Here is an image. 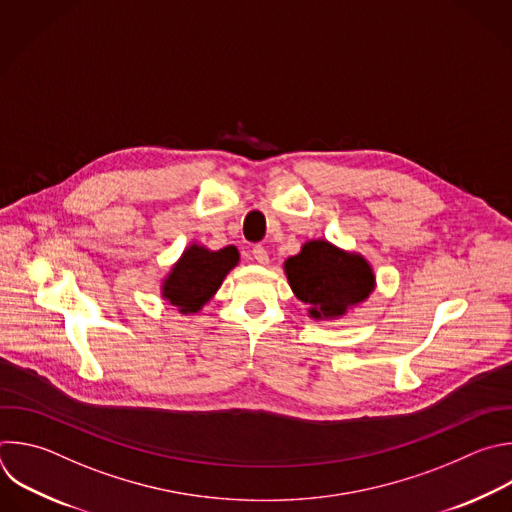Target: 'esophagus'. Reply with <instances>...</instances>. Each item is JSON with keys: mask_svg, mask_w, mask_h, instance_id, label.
I'll return each instance as SVG.
<instances>
[{"mask_svg": "<svg viewBox=\"0 0 512 512\" xmlns=\"http://www.w3.org/2000/svg\"><path fill=\"white\" fill-rule=\"evenodd\" d=\"M253 259H255L257 263L265 265V263L269 261V253H267V249H265V247H261V245H255V247H253Z\"/></svg>", "mask_w": 512, "mask_h": 512, "instance_id": "obj_1", "label": "esophagus"}]
</instances>
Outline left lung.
I'll use <instances>...</instances> for the list:
<instances>
[{
	"mask_svg": "<svg viewBox=\"0 0 512 512\" xmlns=\"http://www.w3.org/2000/svg\"><path fill=\"white\" fill-rule=\"evenodd\" d=\"M287 279L297 299L311 305L315 319L339 317L374 289V273L360 255L335 249L327 241H309L287 259Z\"/></svg>",
	"mask_w": 512,
	"mask_h": 512,
	"instance_id": "1",
	"label": "left lung"
}]
</instances>
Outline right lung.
<instances>
[{
    "mask_svg": "<svg viewBox=\"0 0 512 512\" xmlns=\"http://www.w3.org/2000/svg\"><path fill=\"white\" fill-rule=\"evenodd\" d=\"M237 261L239 253L235 247L207 251L193 245L164 281V295L183 313H195L213 297Z\"/></svg>",
    "mask_w": 512,
    "mask_h": 512,
    "instance_id": "right-lung-1",
    "label": "right lung"
}]
</instances>
